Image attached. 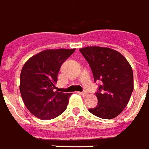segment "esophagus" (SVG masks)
Here are the masks:
<instances>
[{"label": "esophagus", "instance_id": "1", "mask_svg": "<svg viewBox=\"0 0 149 149\" xmlns=\"http://www.w3.org/2000/svg\"><path fill=\"white\" fill-rule=\"evenodd\" d=\"M79 94L82 95V96H86V95H87V93L86 92V91H82V92H79Z\"/></svg>", "mask_w": 149, "mask_h": 149}]
</instances>
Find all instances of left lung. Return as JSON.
<instances>
[{
  "label": "left lung",
  "instance_id": "1",
  "mask_svg": "<svg viewBox=\"0 0 149 149\" xmlns=\"http://www.w3.org/2000/svg\"><path fill=\"white\" fill-rule=\"evenodd\" d=\"M91 67L94 82L101 81L97 105L89 111L103 119H112L125 108L133 91L132 67L120 53L108 47H87L79 50Z\"/></svg>",
  "mask_w": 149,
  "mask_h": 149
}]
</instances>
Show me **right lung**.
Returning a JSON list of instances; mask_svg holds the SVG:
<instances>
[{
	"label": "right lung",
	"mask_w": 149,
	"mask_h": 149,
	"mask_svg": "<svg viewBox=\"0 0 149 149\" xmlns=\"http://www.w3.org/2000/svg\"><path fill=\"white\" fill-rule=\"evenodd\" d=\"M75 49L46 50L29 58L20 73L19 91L31 114L50 120L67 109L71 93L55 91V84L62 64Z\"/></svg>",
	"instance_id": "right-lung-1"
}]
</instances>
